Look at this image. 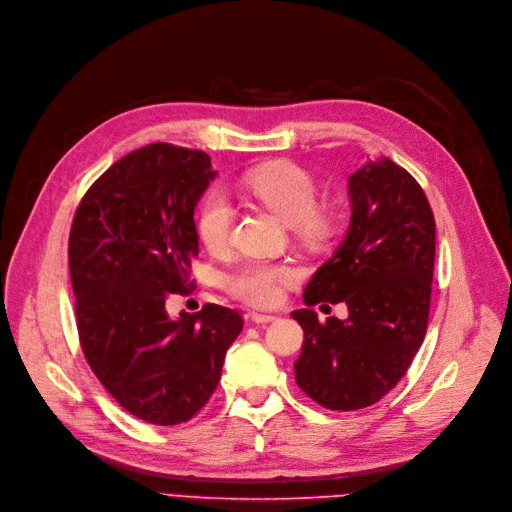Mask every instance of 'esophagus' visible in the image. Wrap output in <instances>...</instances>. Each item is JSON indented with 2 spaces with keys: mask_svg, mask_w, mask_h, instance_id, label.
I'll use <instances>...</instances> for the list:
<instances>
[{
  "mask_svg": "<svg viewBox=\"0 0 512 512\" xmlns=\"http://www.w3.org/2000/svg\"><path fill=\"white\" fill-rule=\"evenodd\" d=\"M250 320L256 322V324H268V322H275L279 320V316H273V314H260V312H252L250 314Z\"/></svg>",
  "mask_w": 512,
  "mask_h": 512,
  "instance_id": "1",
  "label": "esophagus"
}]
</instances>
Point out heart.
<instances>
[{"label": "heart", "mask_w": 512, "mask_h": 512, "mask_svg": "<svg viewBox=\"0 0 512 512\" xmlns=\"http://www.w3.org/2000/svg\"><path fill=\"white\" fill-rule=\"evenodd\" d=\"M242 186L275 213L281 221L289 223L299 239L308 244H322L333 233L335 210L328 204L316 202V182L308 169L293 161H273L250 169ZM233 210L223 194H208L196 215V231L200 242L210 250L219 252L227 246L231 235ZM295 268L281 262L246 260L223 277L225 289L254 306L275 304L281 287L295 281Z\"/></svg>", "instance_id": "heart-1"}]
</instances>
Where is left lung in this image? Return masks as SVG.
Returning a JSON list of instances; mask_svg holds the SVG:
<instances>
[{"instance_id": "obj_1", "label": "left lung", "mask_w": 512, "mask_h": 512, "mask_svg": "<svg viewBox=\"0 0 512 512\" xmlns=\"http://www.w3.org/2000/svg\"><path fill=\"white\" fill-rule=\"evenodd\" d=\"M351 225L306 285L304 302H345L349 316H291L304 328L295 382L318 405L355 411L380 401L409 370L428 328L436 223L415 177L390 159L349 177Z\"/></svg>"}]
</instances>
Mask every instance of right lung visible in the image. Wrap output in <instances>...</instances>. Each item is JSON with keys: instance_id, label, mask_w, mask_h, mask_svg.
<instances>
[{"instance_id": "1", "label": "right lung", "mask_w": 512, "mask_h": 512, "mask_svg": "<svg viewBox=\"0 0 512 512\" xmlns=\"http://www.w3.org/2000/svg\"><path fill=\"white\" fill-rule=\"evenodd\" d=\"M215 175L202 150L146 144L88 188L70 229L86 362L119 405L155 426L184 424L208 403L244 328L217 304L179 318L165 310L171 293L194 287V208Z\"/></svg>"}]
</instances>
